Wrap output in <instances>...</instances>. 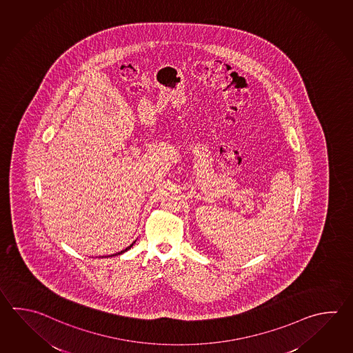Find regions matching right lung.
<instances>
[{
  "label": "right lung",
  "mask_w": 353,
  "mask_h": 353,
  "mask_svg": "<svg viewBox=\"0 0 353 353\" xmlns=\"http://www.w3.org/2000/svg\"><path fill=\"white\" fill-rule=\"evenodd\" d=\"M134 243H136V241H133V243H132V244H130V246H128V248H125V249H124V250H122V252H117V254H113V255H112V256H114V255H121V254H123V252H128V250H130V248H132V246H133V245H134Z\"/></svg>",
  "instance_id": "right-lung-1"
}]
</instances>
